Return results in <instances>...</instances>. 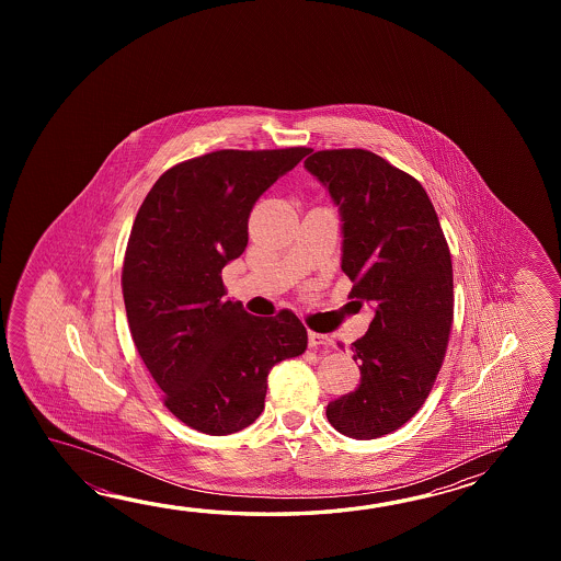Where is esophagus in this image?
I'll return each instance as SVG.
<instances>
[{"mask_svg": "<svg viewBox=\"0 0 561 561\" xmlns=\"http://www.w3.org/2000/svg\"><path fill=\"white\" fill-rule=\"evenodd\" d=\"M309 346H312V348H317V346H333V336L331 334L309 331Z\"/></svg>", "mask_w": 561, "mask_h": 561, "instance_id": "1", "label": "esophagus"}]
</instances>
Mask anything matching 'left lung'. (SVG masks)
<instances>
[{
    "label": "left lung",
    "instance_id": "1",
    "mask_svg": "<svg viewBox=\"0 0 561 561\" xmlns=\"http://www.w3.org/2000/svg\"><path fill=\"white\" fill-rule=\"evenodd\" d=\"M305 168L341 213V268L369 302L353 343L360 385L327 419L353 439H377L417 413L442 369L454 322V266L437 213L417 180L360 148L321 150Z\"/></svg>",
    "mask_w": 561,
    "mask_h": 561
}]
</instances>
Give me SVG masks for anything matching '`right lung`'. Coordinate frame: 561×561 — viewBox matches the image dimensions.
Instances as JSON below:
<instances>
[{
	"label": "right lung",
	"instance_id": "obj_1",
	"mask_svg": "<svg viewBox=\"0 0 561 561\" xmlns=\"http://www.w3.org/2000/svg\"><path fill=\"white\" fill-rule=\"evenodd\" d=\"M310 148L218 150L167 170L144 198L122 268L131 339L192 430L230 435L263 413L266 377L307 348L290 310L254 317L227 300L222 268L249 244L252 206Z\"/></svg>",
	"mask_w": 561,
	"mask_h": 561
}]
</instances>
